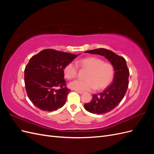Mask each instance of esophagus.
<instances>
[{
    "label": "esophagus",
    "mask_w": 154,
    "mask_h": 154,
    "mask_svg": "<svg viewBox=\"0 0 154 154\" xmlns=\"http://www.w3.org/2000/svg\"><path fill=\"white\" fill-rule=\"evenodd\" d=\"M76 92H78V93H79V94H83V92H82V91H76Z\"/></svg>",
    "instance_id": "34e87169"
}]
</instances>
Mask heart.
<instances>
[{
	"mask_svg": "<svg viewBox=\"0 0 154 154\" xmlns=\"http://www.w3.org/2000/svg\"><path fill=\"white\" fill-rule=\"evenodd\" d=\"M82 69L88 70L85 76V80H76L69 83V87L78 91H91L103 89L112 81L114 67L109 62H104L102 59L91 57L82 59L78 62ZM78 67L74 62H69L63 69L64 76L71 80L77 76Z\"/></svg>",
	"mask_w": 154,
	"mask_h": 154,
	"instance_id": "1",
	"label": "heart"
}]
</instances>
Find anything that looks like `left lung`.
Listing matches in <instances>:
<instances>
[{
  "label": "left lung",
  "mask_w": 154,
  "mask_h": 154,
  "mask_svg": "<svg viewBox=\"0 0 154 154\" xmlns=\"http://www.w3.org/2000/svg\"><path fill=\"white\" fill-rule=\"evenodd\" d=\"M85 53L103 56L114 67V80L100 94H94L89 103H85V110L91 113L104 114L117 106L124 97L128 86L129 70L125 59L112 51L99 48Z\"/></svg>",
  "instance_id": "obj_1"
}]
</instances>
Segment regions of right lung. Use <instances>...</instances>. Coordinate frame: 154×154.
<instances>
[{"mask_svg": "<svg viewBox=\"0 0 154 154\" xmlns=\"http://www.w3.org/2000/svg\"><path fill=\"white\" fill-rule=\"evenodd\" d=\"M76 57L48 49L31 58L24 70V82L27 96L37 108L51 112L65 105L71 90L66 87L63 69Z\"/></svg>", "mask_w": 154, "mask_h": 154, "instance_id": "right-lung-1", "label": "right lung"}]
</instances>
